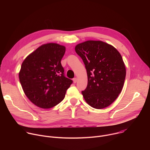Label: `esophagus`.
<instances>
[{
	"mask_svg": "<svg viewBox=\"0 0 150 150\" xmlns=\"http://www.w3.org/2000/svg\"><path fill=\"white\" fill-rule=\"evenodd\" d=\"M73 81H74V83H76V82H77V78H74L73 79Z\"/></svg>",
	"mask_w": 150,
	"mask_h": 150,
	"instance_id": "esophagus-1",
	"label": "esophagus"
}]
</instances>
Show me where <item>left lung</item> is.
I'll return each instance as SVG.
<instances>
[{
	"mask_svg": "<svg viewBox=\"0 0 150 150\" xmlns=\"http://www.w3.org/2000/svg\"><path fill=\"white\" fill-rule=\"evenodd\" d=\"M75 50L87 73V87L82 91L84 100L94 109L107 108L117 98L124 85L126 68L120 53L100 40L81 42Z\"/></svg>",
	"mask_w": 150,
	"mask_h": 150,
	"instance_id": "obj_1",
	"label": "left lung"
}]
</instances>
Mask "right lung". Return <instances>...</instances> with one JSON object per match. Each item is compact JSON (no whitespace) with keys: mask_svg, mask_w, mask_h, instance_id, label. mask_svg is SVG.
I'll return each instance as SVG.
<instances>
[{"mask_svg":"<svg viewBox=\"0 0 150 150\" xmlns=\"http://www.w3.org/2000/svg\"><path fill=\"white\" fill-rule=\"evenodd\" d=\"M66 47L49 42L38 47L23 61L19 81L27 98L42 109H50L65 97L72 81L64 76L61 59Z\"/></svg>","mask_w":150,"mask_h":150,"instance_id":"1","label":"right lung"}]
</instances>
